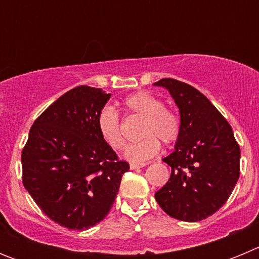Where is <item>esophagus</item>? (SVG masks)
<instances>
[{"label":"esophagus","mask_w":259,"mask_h":259,"mask_svg":"<svg viewBox=\"0 0 259 259\" xmlns=\"http://www.w3.org/2000/svg\"><path fill=\"white\" fill-rule=\"evenodd\" d=\"M144 166H146V163H131L130 164V168L131 170H137V168H141Z\"/></svg>","instance_id":"obj_1"}]
</instances>
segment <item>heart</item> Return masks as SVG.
I'll return each instance as SVG.
<instances>
[{
    "instance_id": "heart-1",
    "label": "heart",
    "mask_w": 259,
    "mask_h": 259,
    "mask_svg": "<svg viewBox=\"0 0 259 259\" xmlns=\"http://www.w3.org/2000/svg\"><path fill=\"white\" fill-rule=\"evenodd\" d=\"M124 106L131 113L144 116L139 141L131 143L125 148L124 157L135 163H144L155 157L161 150V139L163 143L171 144L178 140L180 135V118L171 109L164 107L163 102L149 92H137L128 96ZM97 130L100 137L109 148L114 150L124 146V137L120 130L119 114L113 106L106 105L97 116Z\"/></svg>"
}]
</instances>
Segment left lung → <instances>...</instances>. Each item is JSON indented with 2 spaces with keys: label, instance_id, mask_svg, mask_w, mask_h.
Listing matches in <instances>:
<instances>
[{
  "label": "left lung",
  "instance_id": "8db88e82",
  "mask_svg": "<svg viewBox=\"0 0 259 259\" xmlns=\"http://www.w3.org/2000/svg\"><path fill=\"white\" fill-rule=\"evenodd\" d=\"M154 85L170 92L182 124L175 150L163 158L172 170L170 179L155 200L172 218L202 221L232 193L240 176V146L230 123L200 91L170 77Z\"/></svg>",
  "mask_w": 259,
  "mask_h": 259
}]
</instances>
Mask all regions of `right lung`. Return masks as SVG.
Listing matches in <instances>:
<instances>
[{
    "label": "right lung",
    "instance_id": "1",
    "mask_svg": "<svg viewBox=\"0 0 259 259\" xmlns=\"http://www.w3.org/2000/svg\"><path fill=\"white\" fill-rule=\"evenodd\" d=\"M110 97L88 85L71 89L36 119L23 148L24 188L45 215L68 230L100 223L130 170L98 134L97 116Z\"/></svg>",
    "mask_w": 259,
    "mask_h": 259
}]
</instances>
